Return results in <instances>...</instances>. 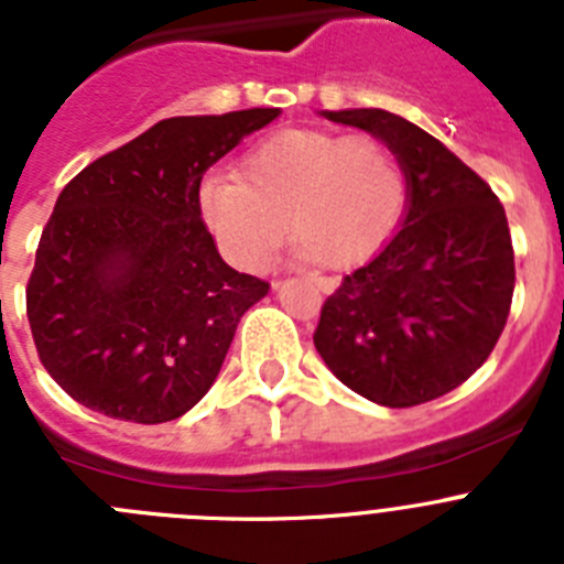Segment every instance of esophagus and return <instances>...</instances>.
<instances>
[{
	"label": "esophagus",
	"mask_w": 564,
	"mask_h": 564,
	"mask_svg": "<svg viewBox=\"0 0 564 564\" xmlns=\"http://www.w3.org/2000/svg\"><path fill=\"white\" fill-rule=\"evenodd\" d=\"M311 282L322 293H333V291H336V279H330V276H311ZM276 288H279V282H273V291H276Z\"/></svg>",
	"instance_id": "1"
}]
</instances>
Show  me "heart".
Segmentation results:
<instances>
[{"label":"heart","instance_id":"obj_1","mask_svg":"<svg viewBox=\"0 0 564 564\" xmlns=\"http://www.w3.org/2000/svg\"><path fill=\"white\" fill-rule=\"evenodd\" d=\"M406 212V174L376 138L285 129L242 158L239 177L212 174L200 214L228 262L262 271L288 234L299 257L352 268L376 257Z\"/></svg>","mask_w":564,"mask_h":564}]
</instances>
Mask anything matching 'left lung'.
<instances>
[{
    "mask_svg": "<svg viewBox=\"0 0 564 564\" xmlns=\"http://www.w3.org/2000/svg\"><path fill=\"white\" fill-rule=\"evenodd\" d=\"M395 154L406 174L401 228L341 279L313 333L318 356L352 392L415 406L482 367L514 296V248L497 194L455 152L387 109H322Z\"/></svg>",
    "mask_w": 564,
    "mask_h": 564,
    "instance_id": "left-lung-1",
    "label": "left lung"
}]
</instances>
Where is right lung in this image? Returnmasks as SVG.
<instances>
[{"mask_svg":"<svg viewBox=\"0 0 564 564\" xmlns=\"http://www.w3.org/2000/svg\"><path fill=\"white\" fill-rule=\"evenodd\" d=\"M279 115L166 118L64 186L30 273L28 322L69 398L118 421L166 423L212 390L268 282L223 262L200 181Z\"/></svg>","mask_w":564,"mask_h":564,"instance_id":"right-lung-1","label":"right lung"}]
</instances>
